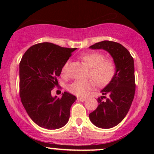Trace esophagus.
<instances>
[{
  "mask_svg": "<svg viewBox=\"0 0 154 154\" xmlns=\"http://www.w3.org/2000/svg\"><path fill=\"white\" fill-rule=\"evenodd\" d=\"M77 100H79V101H82V102H83V101H85V100H86V98H77Z\"/></svg>",
  "mask_w": 154,
  "mask_h": 154,
  "instance_id": "esophagus-1",
  "label": "esophagus"
}]
</instances>
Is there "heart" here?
I'll list each match as a JSON object with an SVG mask.
<instances>
[{
    "label": "heart",
    "mask_w": 154,
    "mask_h": 154,
    "mask_svg": "<svg viewBox=\"0 0 154 154\" xmlns=\"http://www.w3.org/2000/svg\"><path fill=\"white\" fill-rule=\"evenodd\" d=\"M81 61L90 68L88 77L92 79L86 81L76 80L68 86V91L79 97H84L95 87L107 85L114 79L116 72V66L113 60L106 59L105 55L99 52L86 53L80 56ZM69 67V61L65 63L62 70L66 74Z\"/></svg>",
    "instance_id": "obj_1"
}]
</instances>
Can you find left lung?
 Instances as JSON below:
<instances>
[{
  "instance_id": "8db88e82",
  "label": "left lung",
  "mask_w": 154,
  "mask_h": 154,
  "mask_svg": "<svg viewBox=\"0 0 154 154\" xmlns=\"http://www.w3.org/2000/svg\"><path fill=\"white\" fill-rule=\"evenodd\" d=\"M90 48L108 51L116 66L114 79L101 91L103 96L97 99L98 107L89 114L91 122L96 127L111 128L122 121L133 100L135 92L134 60L126 48L114 41L104 40Z\"/></svg>"
}]
</instances>
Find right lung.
<instances>
[{"instance_id":"1","label":"right lung","mask_w":154,"mask_h":154,"mask_svg":"<svg viewBox=\"0 0 154 154\" xmlns=\"http://www.w3.org/2000/svg\"><path fill=\"white\" fill-rule=\"evenodd\" d=\"M75 48L51 43L35 44L23 55L19 63V95L24 109L38 126L48 130L62 128L69 121L70 108L77 98L64 92L51 96L57 77Z\"/></svg>"}]
</instances>
